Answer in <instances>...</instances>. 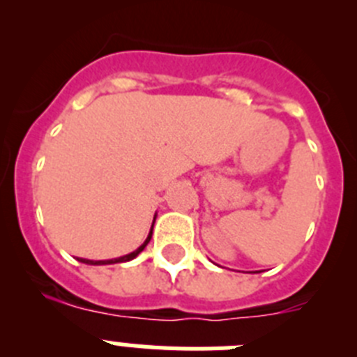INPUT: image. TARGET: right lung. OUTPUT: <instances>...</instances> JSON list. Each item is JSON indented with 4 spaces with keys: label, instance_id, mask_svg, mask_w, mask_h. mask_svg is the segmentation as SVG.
<instances>
[{
    "label": "right lung",
    "instance_id": "add662e5",
    "mask_svg": "<svg viewBox=\"0 0 357 357\" xmlns=\"http://www.w3.org/2000/svg\"><path fill=\"white\" fill-rule=\"evenodd\" d=\"M153 222H155V218H153ZM151 229H153V225H151ZM150 239H151V230H150V234H148V238L144 239V243L143 245H141L139 248H137V250H134V252H130V254H127V255H121V257H116V259H105V261H91V259H78L80 261V263H85V264H116V263H127V261H132V259H135V257H137V255L141 254V252L144 250V247H146L148 243H150Z\"/></svg>",
    "mask_w": 357,
    "mask_h": 357
}]
</instances>
